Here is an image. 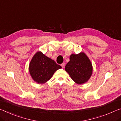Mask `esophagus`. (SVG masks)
Here are the masks:
<instances>
[{
  "instance_id": "34e87169",
  "label": "esophagus",
  "mask_w": 121,
  "mask_h": 121,
  "mask_svg": "<svg viewBox=\"0 0 121 121\" xmlns=\"http://www.w3.org/2000/svg\"><path fill=\"white\" fill-rule=\"evenodd\" d=\"M65 63H62V64L61 65V67H62V68H64L65 67Z\"/></svg>"
}]
</instances>
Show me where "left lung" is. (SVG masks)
Returning <instances> with one entry per match:
<instances>
[{
    "label": "left lung",
    "instance_id": "1",
    "mask_svg": "<svg viewBox=\"0 0 121 121\" xmlns=\"http://www.w3.org/2000/svg\"><path fill=\"white\" fill-rule=\"evenodd\" d=\"M65 70L75 83L82 85L91 78L93 73V66L85 53L72 54L69 57V61L65 66Z\"/></svg>",
    "mask_w": 121,
    "mask_h": 121
}]
</instances>
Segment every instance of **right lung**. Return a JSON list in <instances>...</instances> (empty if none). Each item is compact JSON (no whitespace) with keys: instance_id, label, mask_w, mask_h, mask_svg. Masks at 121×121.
<instances>
[{"instance_id":"1","label":"right lung","mask_w":121,"mask_h":121,"mask_svg":"<svg viewBox=\"0 0 121 121\" xmlns=\"http://www.w3.org/2000/svg\"><path fill=\"white\" fill-rule=\"evenodd\" d=\"M62 67L41 52H37L29 65V72L34 81L39 84L47 82L56 71Z\"/></svg>"}]
</instances>
